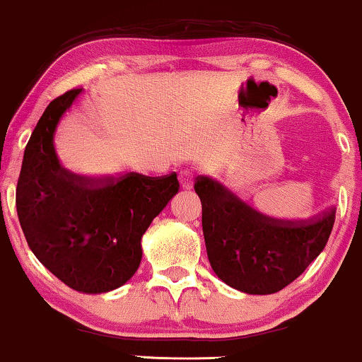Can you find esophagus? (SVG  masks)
Instances as JSON below:
<instances>
[{
  "label": "esophagus",
  "mask_w": 362,
  "mask_h": 362,
  "mask_svg": "<svg viewBox=\"0 0 362 362\" xmlns=\"http://www.w3.org/2000/svg\"><path fill=\"white\" fill-rule=\"evenodd\" d=\"M194 177H196V170L192 168H186L180 173V181L185 189H191L192 185H194Z\"/></svg>",
  "instance_id": "34e87169"
}]
</instances>
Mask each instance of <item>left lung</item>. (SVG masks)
Here are the masks:
<instances>
[{
	"label": "left lung",
	"instance_id": "8db88e82",
	"mask_svg": "<svg viewBox=\"0 0 362 362\" xmlns=\"http://www.w3.org/2000/svg\"><path fill=\"white\" fill-rule=\"evenodd\" d=\"M194 189L212 270L250 295L275 293L298 279L325 249L334 224V207L308 221H281L260 214L207 176L196 177Z\"/></svg>",
	"mask_w": 362,
	"mask_h": 362
}]
</instances>
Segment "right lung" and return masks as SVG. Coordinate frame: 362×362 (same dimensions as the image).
<instances>
[{
	"instance_id": "add662e5",
	"label": "right lung",
	"mask_w": 362,
	"mask_h": 362,
	"mask_svg": "<svg viewBox=\"0 0 362 362\" xmlns=\"http://www.w3.org/2000/svg\"><path fill=\"white\" fill-rule=\"evenodd\" d=\"M78 93L54 98L39 118L24 150L16 209L29 249L51 274L77 291L103 293L140 267L141 237L180 181L176 173L87 177L62 168L54 135Z\"/></svg>"
}]
</instances>
